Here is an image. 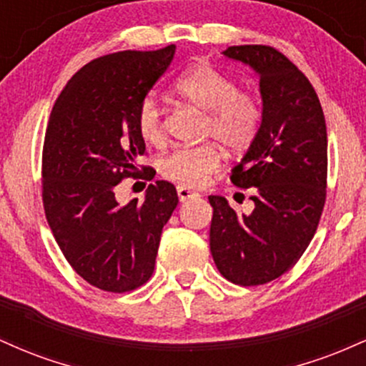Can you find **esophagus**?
Returning a JSON list of instances; mask_svg holds the SVG:
<instances>
[{"label":"esophagus","mask_w":366,"mask_h":366,"mask_svg":"<svg viewBox=\"0 0 366 366\" xmlns=\"http://www.w3.org/2000/svg\"><path fill=\"white\" fill-rule=\"evenodd\" d=\"M177 194H179V199L182 201H189V199H194V197H197L199 194H197V192H194V191H191V189H187V187H184V186H179L177 187Z\"/></svg>","instance_id":"34e87169"}]
</instances>
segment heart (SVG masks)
I'll return each mask as SVG.
<instances>
[{
  "label": "heart",
  "mask_w": 366,
  "mask_h": 366,
  "mask_svg": "<svg viewBox=\"0 0 366 366\" xmlns=\"http://www.w3.org/2000/svg\"><path fill=\"white\" fill-rule=\"evenodd\" d=\"M175 94L199 110L207 112L203 136L215 137L230 151L249 148L262 125V107L254 96L239 91L232 79L217 69L197 63L189 66L174 82ZM137 129L149 144L165 139L163 108L153 96H146L137 108ZM222 154L215 144L182 146L162 159L163 177L184 187H201L218 169Z\"/></svg>",
  "instance_id": "obj_1"
}]
</instances>
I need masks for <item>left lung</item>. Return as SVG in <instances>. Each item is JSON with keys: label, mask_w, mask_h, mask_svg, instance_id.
<instances>
[{"label": "left lung", "mask_w": 366, "mask_h": 366, "mask_svg": "<svg viewBox=\"0 0 366 366\" xmlns=\"http://www.w3.org/2000/svg\"><path fill=\"white\" fill-rule=\"evenodd\" d=\"M224 54L259 77L258 136L232 169L234 186L249 189L254 209L237 215L225 197L213 208L209 249L222 275L262 285L296 264L317 232L327 196V127L306 75L272 46H230Z\"/></svg>", "instance_id": "left-lung-1"}]
</instances>
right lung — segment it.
<instances>
[{
  "mask_svg": "<svg viewBox=\"0 0 366 366\" xmlns=\"http://www.w3.org/2000/svg\"><path fill=\"white\" fill-rule=\"evenodd\" d=\"M174 54L170 44L96 58L66 84L49 115L43 148L46 220L70 267L102 291L129 292L148 282L163 225L179 203L167 180L149 184L144 201L136 197L120 207L115 199L117 184L141 172L137 158L146 144L137 108Z\"/></svg>",
  "mask_w": 366,
  "mask_h": 366,
  "instance_id": "right-lung-1",
  "label": "right lung"
}]
</instances>
